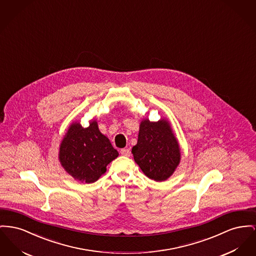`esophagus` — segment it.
Listing matches in <instances>:
<instances>
[{"instance_id": "34e87169", "label": "esophagus", "mask_w": 256, "mask_h": 256, "mask_svg": "<svg viewBox=\"0 0 256 256\" xmlns=\"http://www.w3.org/2000/svg\"><path fill=\"white\" fill-rule=\"evenodd\" d=\"M120 154L124 156H130V149H122Z\"/></svg>"}]
</instances>
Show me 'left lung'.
Returning a JSON list of instances; mask_svg holds the SVG:
<instances>
[{"label": "left lung", "instance_id": "obj_1", "mask_svg": "<svg viewBox=\"0 0 256 256\" xmlns=\"http://www.w3.org/2000/svg\"><path fill=\"white\" fill-rule=\"evenodd\" d=\"M132 152L142 172L156 182L167 180L180 164V145L164 118L158 122L148 118L141 120L137 144Z\"/></svg>", "mask_w": 256, "mask_h": 256}]
</instances>
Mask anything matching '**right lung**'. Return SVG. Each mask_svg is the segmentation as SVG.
I'll use <instances>...</instances> for the list:
<instances>
[{
	"mask_svg": "<svg viewBox=\"0 0 256 256\" xmlns=\"http://www.w3.org/2000/svg\"><path fill=\"white\" fill-rule=\"evenodd\" d=\"M118 156L110 140L100 132L96 120H90L87 128L79 122H72L59 150L60 166L66 173L86 184L98 180L106 173V166Z\"/></svg>",
	"mask_w": 256,
	"mask_h": 256,
	"instance_id": "add662e5",
	"label": "right lung"
}]
</instances>
